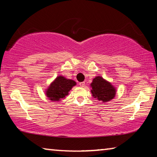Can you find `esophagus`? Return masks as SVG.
I'll return each mask as SVG.
<instances>
[{
  "instance_id": "34e87169",
  "label": "esophagus",
  "mask_w": 157,
  "mask_h": 157,
  "mask_svg": "<svg viewBox=\"0 0 157 157\" xmlns=\"http://www.w3.org/2000/svg\"><path fill=\"white\" fill-rule=\"evenodd\" d=\"M79 86H80L81 87H84V85H85V82H79Z\"/></svg>"
}]
</instances>
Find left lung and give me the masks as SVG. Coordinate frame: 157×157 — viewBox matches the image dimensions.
Segmentation results:
<instances>
[{
  "mask_svg": "<svg viewBox=\"0 0 157 157\" xmlns=\"http://www.w3.org/2000/svg\"><path fill=\"white\" fill-rule=\"evenodd\" d=\"M91 86L92 87L93 96L98 100L102 101V102H107L115 97L116 88L102 77H95L93 79Z\"/></svg>",
  "mask_w": 157,
  "mask_h": 157,
  "instance_id": "8db88e82",
  "label": "left lung"
}]
</instances>
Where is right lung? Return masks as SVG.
<instances>
[{
  "label": "right lung",
  "instance_id": "right-lung-1",
  "mask_svg": "<svg viewBox=\"0 0 157 157\" xmlns=\"http://www.w3.org/2000/svg\"><path fill=\"white\" fill-rule=\"evenodd\" d=\"M75 85H76V82L72 79H66L63 76H58L46 90V96L52 101H59L65 98Z\"/></svg>",
  "mask_w": 157,
  "mask_h": 157
}]
</instances>
